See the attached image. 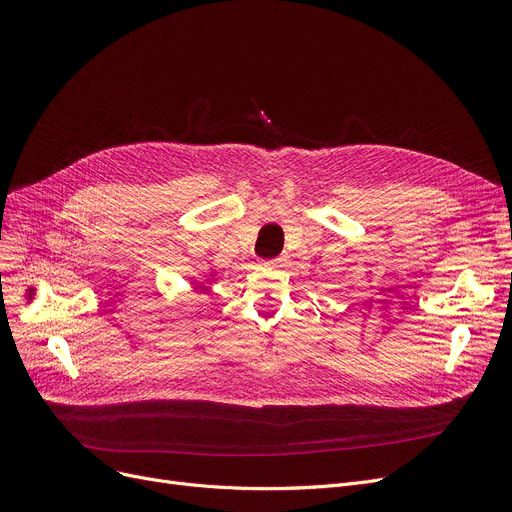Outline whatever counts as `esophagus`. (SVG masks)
I'll use <instances>...</instances> for the list:
<instances>
[{
    "mask_svg": "<svg viewBox=\"0 0 512 512\" xmlns=\"http://www.w3.org/2000/svg\"><path fill=\"white\" fill-rule=\"evenodd\" d=\"M262 264H264V266H275V269H277V266H283V258H275V260H264Z\"/></svg>",
    "mask_w": 512,
    "mask_h": 512,
    "instance_id": "34e87169",
    "label": "esophagus"
}]
</instances>
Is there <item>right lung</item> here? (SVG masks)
Wrapping results in <instances>:
<instances>
[{"label": "right lung", "mask_w": 512, "mask_h": 512, "mask_svg": "<svg viewBox=\"0 0 512 512\" xmlns=\"http://www.w3.org/2000/svg\"><path fill=\"white\" fill-rule=\"evenodd\" d=\"M204 279L208 281V283H212L214 279H216V273L210 269V273H206L204 275ZM191 285H193V289H196L198 291V294H206V287H204V281H198V279H193L191 281Z\"/></svg>", "instance_id": "add662e5"}]
</instances>
